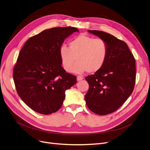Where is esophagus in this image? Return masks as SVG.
<instances>
[{"instance_id":"1","label":"esophagus","mask_w":150,"mask_h":150,"mask_svg":"<svg viewBox=\"0 0 150 150\" xmlns=\"http://www.w3.org/2000/svg\"><path fill=\"white\" fill-rule=\"evenodd\" d=\"M83 79V78L82 76H77V78H76L77 81H80V80H81Z\"/></svg>"}]
</instances>
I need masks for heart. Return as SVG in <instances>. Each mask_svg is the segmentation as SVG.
I'll return each instance as SVG.
<instances>
[{
	"label": "heart",
	"mask_w": 150,
	"mask_h": 150,
	"mask_svg": "<svg viewBox=\"0 0 150 150\" xmlns=\"http://www.w3.org/2000/svg\"><path fill=\"white\" fill-rule=\"evenodd\" d=\"M109 52L106 41L96 38L80 35L71 40L69 47L62 45L59 49V57L64 69L67 72L71 71L81 73L86 71L95 74L100 70L106 64Z\"/></svg>",
	"instance_id": "b5f03b06"
}]
</instances>
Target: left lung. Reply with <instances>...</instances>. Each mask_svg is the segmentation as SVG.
Segmentation results:
<instances>
[{"label":"left lung","mask_w":150,"mask_h":150,"mask_svg":"<svg viewBox=\"0 0 150 150\" xmlns=\"http://www.w3.org/2000/svg\"><path fill=\"white\" fill-rule=\"evenodd\" d=\"M88 32L106 41L109 52L103 67L85 78L89 90L85 99L87 107L92 112L106 115L117 110L134 91L135 60L124 41L102 31Z\"/></svg>","instance_id":"8db88e82"}]
</instances>
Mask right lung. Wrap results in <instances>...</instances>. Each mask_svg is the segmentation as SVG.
I'll use <instances>...</instances> for the list:
<instances>
[{
  "mask_svg": "<svg viewBox=\"0 0 150 150\" xmlns=\"http://www.w3.org/2000/svg\"><path fill=\"white\" fill-rule=\"evenodd\" d=\"M75 27H56L31 37L22 47L15 65L13 78L23 101L35 111L48 115L62 106L65 92L76 83L75 75L61 65L59 49Z\"/></svg>",
  "mask_w": 150,
  "mask_h": 150,
  "instance_id": "1",
  "label": "right lung"
}]
</instances>
